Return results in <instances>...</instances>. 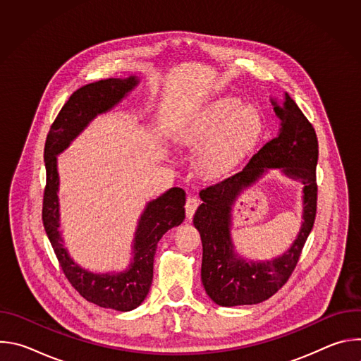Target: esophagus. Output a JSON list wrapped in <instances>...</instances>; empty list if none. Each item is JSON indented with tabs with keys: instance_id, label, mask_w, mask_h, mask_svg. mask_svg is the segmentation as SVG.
<instances>
[{
	"instance_id": "1",
	"label": "esophagus",
	"mask_w": 361,
	"mask_h": 361,
	"mask_svg": "<svg viewBox=\"0 0 361 361\" xmlns=\"http://www.w3.org/2000/svg\"><path fill=\"white\" fill-rule=\"evenodd\" d=\"M200 204V200L197 197H187V201H185V214H187V219H191L198 207Z\"/></svg>"
}]
</instances>
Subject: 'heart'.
<instances>
[{"mask_svg": "<svg viewBox=\"0 0 361 361\" xmlns=\"http://www.w3.org/2000/svg\"><path fill=\"white\" fill-rule=\"evenodd\" d=\"M262 130L259 113L235 98H219L194 116L184 138L205 140L198 154L200 169L209 176L227 171L255 142Z\"/></svg>", "mask_w": 361, "mask_h": 361, "instance_id": "b5f03b06", "label": "heart"}]
</instances>
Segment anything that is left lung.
Instances as JSON below:
<instances>
[{
    "label": "left lung",
    "mask_w": 361,
    "mask_h": 361,
    "mask_svg": "<svg viewBox=\"0 0 361 361\" xmlns=\"http://www.w3.org/2000/svg\"><path fill=\"white\" fill-rule=\"evenodd\" d=\"M281 121L277 137L266 142L238 173L200 191L202 204L194 214V226L202 243L201 281L205 293L219 305L259 304L274 295L294 271L317 212L316 166L319 141L312 123L286 92L271 98ZM269 168H280L304 184L303 219L293 245L270 262H245L233 252L231 240V205L243 188L258 179Z\"/></svg>",
    "instance_id": "8db88e82"
}]
</instances>
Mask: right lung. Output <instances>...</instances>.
<instances>
[{
    "mask_svg": "<svg viewBox=\"0 0 361 361\" xmlns=\"http://www.w3.org/2000/svg\"><path fill=\"white\" fill-rule=\"evenodd\" d=\"M138 80L107 78L87 84L71 94L51 124L45 140L44 160L47 184L42 198V224L54 248L59 263L71 286L90 302L117 312L137 308L149 291L152 281L154 254L157 243L170 228L180 226L185 217V192L173 187L147 204L134 237V260L130 269L118 274H95L73 262L63 245L59 204L57 156L98 114L110 111L130 92Z\"/></svg>",
    "mask_w": 361,
    "mask_h": 361,
    "instance_id": "add662e5",
    "label": "right lung"
}]
</instances>
